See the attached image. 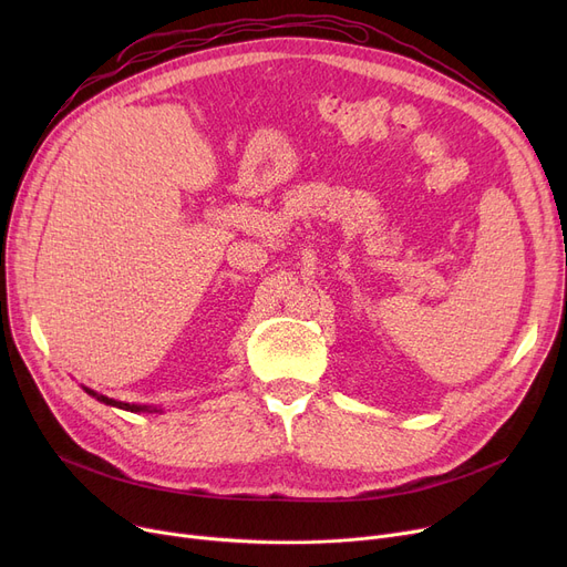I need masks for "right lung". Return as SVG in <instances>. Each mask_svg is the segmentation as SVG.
I'll list each match as a JSON object with an SVG mask.
<instances>
[{"instance_id":"obj_1","label":"right lung","mask_w":567,"mask_h":567,"mask_svg":"<svg viewBox=\"0 0 567 567\" xmlns=\"http://www.w3.org/2000/svg\"><path fill=\"white\" fill-rule=\"evenodd\" d=\"M82 391H84L86 395L96 398V400H99V402H103V404H110V406H116V409H124V411H133V413H163V409H161V406H154V404H128V402H118V400H112V398H107V395L96 393L94 389H86V385H82Z\"/></svg>"}]
</instances>
